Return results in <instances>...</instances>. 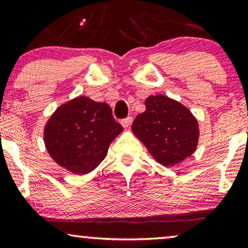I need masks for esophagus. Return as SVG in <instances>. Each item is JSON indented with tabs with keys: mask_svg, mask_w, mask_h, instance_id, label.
<instances>
[{
	"mask_svg": "<svg viewBox=\"0 0 248 248\" xmlns=\"http://www.w3.org/2000/svg\"><path fill=\"white\" fill-rule=\"evenodd\" d=\"M132 122H133V118L132 116H128V118L121 120V124L124 128H129L130 124H132Z\"/></svg>",
	"mask_w": 248,
	"mask_h": 248,
	"instance_id": "34e87169",
	"label": "esophagus"
}]
</instances>
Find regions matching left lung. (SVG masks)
Here are the masks:
<instances>
[{"label": "left lung", "instance_id": "8db88e82", "mask_svg": "<svg viewBox=\"0 0 248 248\" xmlns=\"http://www.w3.org/2000/svg\"><path fill=\"white\" fill-rule=\"evenodd\" d=\"M146 110L136 116L132 132L164 167L181 163L196 152L199 124L189 108L163 94L148 96Z\"/></svg>", "mask_w": 248, "mask_h": 248}]
</instances>
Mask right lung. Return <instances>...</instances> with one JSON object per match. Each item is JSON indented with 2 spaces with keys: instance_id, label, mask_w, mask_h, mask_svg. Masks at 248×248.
Wrapping results in <instances>:
<instances>
[{
  "instance_id": "1",
  "label": "right lung",
  "mask_w": 248,
  "mask_h": 248,
  "mask_svg": "<svg viewBox=\"0 0 248 248\" xmlns=\"http://www.w3.org/2000/svg\"><path fill=\"white\" fill-rule=\"evenodd\" d=\"M124 128L106 102L80 95L59 106L44 126V144L58 166L86 175L104 161Z\"/></svg>"
}]
</instances>
